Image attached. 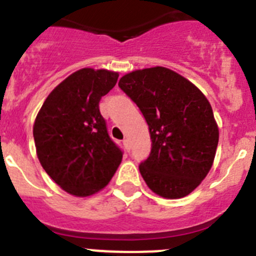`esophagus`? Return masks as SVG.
Returning a JSON list of instances; mask_svg holds the SVG:
<instances>
[{"label": "esophagus", "instance_id": "34e87169", "mask_svg": "<svg viewBox=\"0 0 256 256\" xmlns=\"http://www.w3.org/2000/svg\"><path fill=\"white\" fill-rule=\"evenodd\" d=\"M124 146H125V149L128 150V152H130V142H128V139L124 140Z\"/></svg>", "mask_w": 256, "mask_h": 256}]
</instances>
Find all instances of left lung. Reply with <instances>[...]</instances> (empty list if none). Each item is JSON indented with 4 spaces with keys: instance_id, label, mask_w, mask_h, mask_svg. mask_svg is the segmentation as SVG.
Returning <instances> with one entry per match:
<instances>
[{
    "instance_id": "obj_1",
    "label": "left lung",
    "mask_w": 256,
    "mask_h": 256,
    "mask_svg": "<svg viewBox=\"0 0 256 256\" xmlns=\"http://www.w3.org/2000/svg\"><path fill=\"white\" fill-rule=\"evenodd\" d=\"M149 125L152 152L139 170L163 198L190 194L206 178L216 155L218 126L206 96L166 66L138 69L118 82Z\"/></svg>"
}]
</instances>
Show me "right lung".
<instances>
[{
	"label": "right lung",
	"mask_w": 256,
	"mask_h": 256,
	"mask_svg": "<svg viewBox=\"0 0 256 256\" xmlns=\"http://www.w3.org/2000/svg\"><path fill=\"white\" fill-rule=\"evenodd\" d=\"M117 78V72L107 69L74 72L49 93L35 118L32 134L40 164L76 197L104 190L122 160L98 107Z\"/></svg>",
	"instance_id": "obj_1"
}]
</instances>
